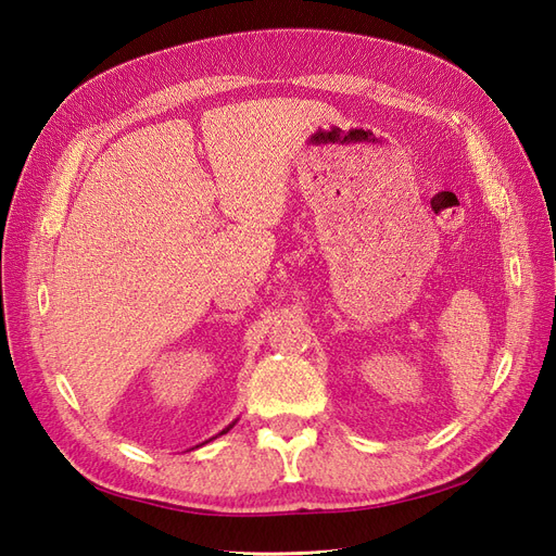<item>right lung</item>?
<instances>
[{"instance_id":"add662e5","label":"right lung","mask_w":556,"mask_h":556,"mask_svg":"<svg viewBox=\"0 0 556 556\" xmlns=\"http://www.w3.org/2000/svg\"><path fill=\"white\" fill-rule=\"evenodd\" d=\"M231 427H233V422H231V425H229V427H227V429H223V431H220V433H217V435H223V433H227V431H229V429H231ZM197 447H199V445H197Z\"/></svg>"}]
</instances>
